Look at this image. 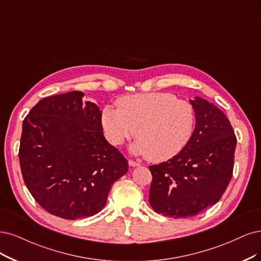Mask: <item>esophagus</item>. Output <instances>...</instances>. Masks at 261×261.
<instances>
[{"label": "esophagus", "mask_w": 261, "mask_h": 261, "mask_svg": "<svg viewBox=\"0 0 261 261\" xmlns=\"http://www.w3.org/2000/svg\"><path fill=\"white\" fill-rule=\"evenodd\" d=\"M129 166H131V167H139V166H141L139 162H137V161H133V160H131V159H129Z\"/></svg>", "instance_id": "1"}]
</instances>
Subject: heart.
Returning <instances> with one entry per match:
<instances>
[{"label": "heart", "instance_id": "heart-1", "mask_svg": "<svg viewBox=\"0 0 261 261\" xmlns=\"http://www.w3.org/2000/svg\"><path fill=\"white\" fill-rule=\"evenodd\" d=\"M117 109L106 106L102 127L113 145L133 136L131 149L151 162L167 161L186 146L195 128L191 104L171 93L151 92L125 95L116 101ZM136 133L134 134V131Z\"/></svg>", "mask_w": 261, "mask_h": 261}]
</instances>
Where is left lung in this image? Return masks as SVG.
Returning a JSON list of instances; mask_svg holds the SVG:
<instances>
[{
  "label": "left lung",
  "instance_id": "8db88e82",
  "mask_svg": "<svg viewBox=\"0 0 261 261\" xmlns=\"http://www.w3.org/2000/svg\"><path fill=\"white\" fill-rule=\"evenodd\" d=\"M196 128L176 156L149 166V204L166 217L195 216L220 200L232 177L237 138L227 116L214 104L190 100Z\"/></svg>",
  "mask_w": 261,
  "mask_h": 261
}]
</instances>
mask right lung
<instances>
[{"instance_id": "add662e5", "label": "right lung", "mask_w": 261, "mask_h": 261, "mask_svg": "<svg viewBox=\"0 0 261 261\" xmlns=\"http://www.w3.org/2000/svg\"><path fill=\"white\" fill-rule=\"evenodd\" d=\"M82 91L38 102L22 123L19 161L27 188L48 213L64 219L104 207L128 161L103 136L102 113Z\"/></svg>"}]
</instances>
